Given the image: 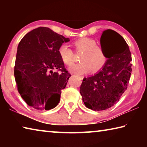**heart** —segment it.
<instances>
[{
    "label": "heart",
    "mask_w": 147,
    "mask_h": 147,
    "mask_svg": "<svg viewBox=\"0 0 147 147\" xmlns=\"http://www.w3.org/2000/svg\"><path fill=\"white\" fill-rule=\"evenodd\" d=\"M76 49L83 51L80 58V63L74 64L69 69L74 73L82 74L92 72H97L103 67L106 62V56L102 49L97 46L93 39L84 38L74 42ZM58 54L61 61L69 65L73 61L74 54L67 44H62L58 48Z\"/></svg>",
    "instance_id": "obj_1"
}]
</instances>
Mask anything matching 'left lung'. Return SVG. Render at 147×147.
<instances>
[{
  "instance_id": "1",
  "label": "left lung",
  "mask_w": 147,
  "mask_h": 147,
  "mask_svg": "<svg viewBox=\"0 0 147 147\" xmlns=\"http://www.w3.org/2000/svg\"><path fill=\"white\" fill-rule=\"evenodd\" d=\"M100 45L108 60L98 73L83 79L80 89L85 106L94 111L105 110L117 102L127 89L132 70L129 47L117 32L103 31Z\"/></svg>"
}]
</instances>
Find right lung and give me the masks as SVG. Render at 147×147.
I'll return each instance as SVG.
<instances>
[{"label":"right lung","mask_w":147,"mask_h":147,"mask_svg":"<svg viewBox=\"0 0 147 147\" xmlns=\"http://www.w3.org/2000/svg\"><path fill=\"white\" fill-rule=\"evenodd\" d=\"M69 41L49 28L39 27L19 42L14 76L19 94L28 106L49 110L58 105L71 74L65 68L58 48ZM53 69L61 71L53 73Z\"/></svg>","instance_id":"obj_1"}]
</instances>
